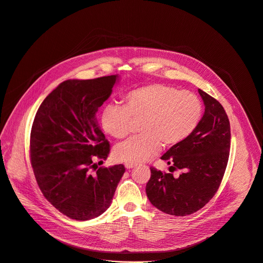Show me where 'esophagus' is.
<instances>
[{
    "instance_id": "obj_1",
    "label": "esophagus",
    "mask_w": 263,
    "mask_h": 263,
    "mask_svg": "<svg viewBox=\"0 0 263 263\" xmlns=\"http://www.w3.org/2000/svg\"><path fill=\"white\" fill-rule=\"evenodd\" d=\"M136 164L135 163H131V162H126V164H125V166L127 169H132V168H134Z\"/></svg>"
}]
</instances>
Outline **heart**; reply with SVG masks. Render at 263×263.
Listing matches in <instances>:
<instances>
[{"instance_id":"heart-1","label":"heart","mask_w":263,"mask_h":263,"mask_svg":"<svg viewBox=\"0 0 263 263\" xmlns=\"http://www.w3.org/2000/svg\"><path fill=\"white\" fill-rule=\"evenodd\" d=\"M123 104H107L101 113V125L108 135L122 139L129 134L132 119H141V134L114 149L117 160L131 163L152 158L160 146L181 144L196 130L203 113L202 102L195 93L159 83L127 92Z\"/></svg>"}]
</instances>
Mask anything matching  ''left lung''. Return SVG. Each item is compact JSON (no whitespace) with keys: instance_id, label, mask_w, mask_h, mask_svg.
I'll list each match as a JSON object with an SVG mask.
<instances>
[{"instance_id":"8db88e82","label":"left lung","mask_w":263,"mask_h":263,"mask_svg":"<svg viewBox=\"0 0 263 263\" xmlns=\"http://www.w3.org/2000/svg\"><path fill=\"white\" fill-rule=\"evenodd\" d=\"M205 110L189 138L161 156L171 164L165 173L151 166L146 193L151 203L163 213L185 216L203 208L217 192L230 155L231 127L221 104L198 89ZM178 170V177L173 172Z\"/></svg>"}]
</instances>
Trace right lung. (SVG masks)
Returning <instances> with one entry per match:
<instances>
[{
	"label": "right lung",
	"mask_w": 263,
	"mask_h": 263,
	"mask_svg": "<svg viewBox=\"0 0 263 263\" xmlns=\"http://www.w3.org/2000/svg\"><path fill=\"white\" fill-rule=\"evenodd\" d=\"M117 76L68 80L41 104L30 133V161L44 197L71 219L85 221L109 206L126 169L107 159L110 144L99 127V108Z\"/></svg>",
	"instance_id": "right-lung-1"
}]
</instances>
